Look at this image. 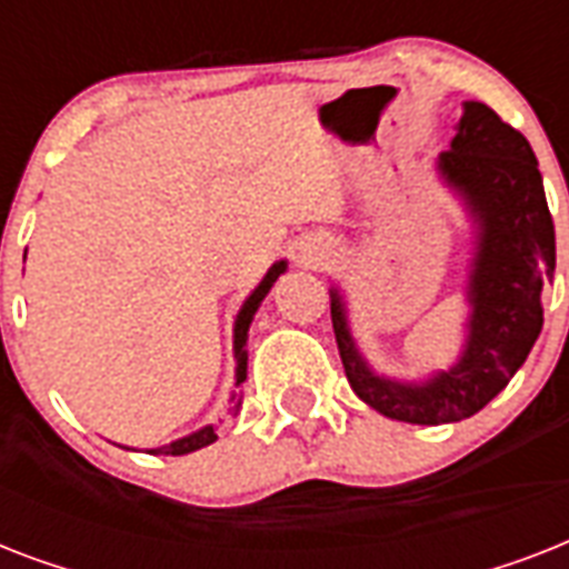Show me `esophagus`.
Segmentation results:
<instances>
[{"label": "esophagus", "instance_id": "esophagus-1", "mask_svg": "<svg viewBox=\"0 0 569 569\" xmlns=\"http://www.w3.org/2000/svg\"><path fill=\"white\" fill-rule=\"evenodd\" d=\"M328 257V244H321V241H307V244H301V253H298V259H301L303 266H321V259Z\"/></svg>", "mask_w": 569, "mask_h": 569}]
</instances>
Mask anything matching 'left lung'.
I'll use <instances>...</instances> for the list:
<instances>
[{"label":"left lung","mask_w":569,"mask_h":569,"mask_svg":"<svg viewBox=\"0 0 569 569\" xmlns=\"http://www.w3.org/2000/svg\"><path fill=\"white\" fill-rule=\"evenodd\" d=\"M433 171L472 227L458 360L422 380L375 372L351 333L346 295L330 286V319L348 383L378 413L410 425L460 422L508 387L543 328L540 292L556 274V227L538 159L493 109L463 102L455 138L433 159Z\"/></svg>","instance_id":"left-lung-1"}]
</instances>
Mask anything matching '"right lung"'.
I'll return each instance as SVG.
<instances>
[{
	"label": "right lung",
	"mask_w": 569,
	"mask_h": 569,
	"mask_svg": "<svg viewBox=\"0 0 569 569\" xmlns=\"http://www.w3.org/2000/svg\"><path fill=\"white\" fill-rule=\"evenodd\" d=\"M286 268H289V262H286V259H277L274 266L266 271V277L259 280L257 289H253V292L244 298L241 310L236 312V321H232V357H236V387H241V383H244V378H248V330H250V321H253L257 310L262 307V301H266V295L271 292V286L277 283V277L283 274ZM230 401H232L230 413L236 416V413H239V407H241L239 392H232ZM214 440H218V425H203V428H197V431L186 433V437L168 442V446H159V449H147V455H189V451L203 449V446H209V442H214Z\"/></svg>",
	"instance_id": "obj_1"
}]
</instances>
